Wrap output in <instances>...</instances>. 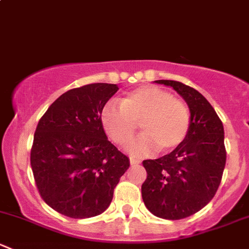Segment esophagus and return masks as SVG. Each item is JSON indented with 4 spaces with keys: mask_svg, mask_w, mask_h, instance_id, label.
<instances>
[{
    "mask_svg": "<svg viewBox=\"0 0 249 249\" xmlns=\"http://www.w3.org/2000/svg\"><path fill=\"white\" fill-rule=\"evenodd\" d=\"M140 162H141L140 160L134 159V158H130V164H131V165H139Z\"/></svg>",
    "mask_w": 249,
    "mask_h": 249,
    "instance_id": "obj_1",
    "label": "esophagus"
}]
</instances>
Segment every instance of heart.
<instances>
[{
  "label": "heart",
  "instance_id": "b5f03b06",
  "mask_svg": "<svg viewBox=\"0 0 249 249\" xmlns=\"http://www.w3.org/2000/svg\"><path fill=\"white\" fill-rule=\"evenodd\" d=\"M139 123L143 134L132 143V154L143 157L155 149L169 153L187 139L192 113L183 100L155 85L132 90L120 100V106L108 102L101 109L105 132L120 147L131 142Z\"/></svg>",
  "mask_w": 249,
  "mask_h": 249
}]
</instances>
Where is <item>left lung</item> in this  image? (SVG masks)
Returning <instances> with one entry per match:
<instances>
[{
    "instance_id": "8db88e82",
    "label": "left lung",
    "mask_w": 249,
    "mask_h": 249,
    "mask_svg": "<svg viewBox=\"0 0 249 249\" xmlns=\"http://www.w3.org/2000/svg\"><path fill=\"white\" fill-rule=\"evenodd\" d=\"M172 87L189 106L192 126L184 142L159 159L143 160L147 178L142 199L154 215L187 218L205 207L217 193L227 161L224 127L214 108L194 88L176 80H155Z\"/></svg>"
}]
</instances>
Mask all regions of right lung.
<instances>
[{"label":"right lung","instance_id":"right-lung-1","mask_svg":"<svg viewBox=\"0 0 249 249\" xmlns=\"http://www.w3.org/2000/svg\"><path fill=\"white\" fill-rule=\"evenodd\" d=\"M117 84L94 83L69 90L42 115L31 148V169L39 195L56 212L95 217L108 208L129 158L107 140L101 109Z\"/></svg>","mask_w":249,"mask_h":249}]
</instances>
